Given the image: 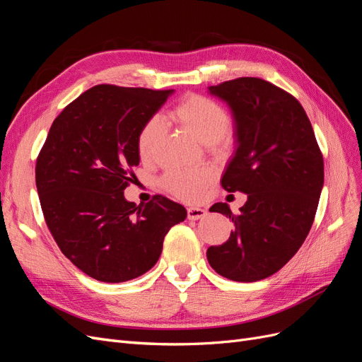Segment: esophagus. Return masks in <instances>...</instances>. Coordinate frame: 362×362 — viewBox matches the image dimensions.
Wrapping results in <instances>:
<instances>
[{
    "label": "esophagus",
    "mask_w": 362,
    "mask_h": 362,
    "mask_svg": "<svg viewBox=\"0 0 362 362\" xmlns=\"http://www.w3.org/2000/svg\"><path fill=\"white\" fill-rule=\"evenodd\" d=\"M206 216L205 208L199 206H189L187 208V218L189 221H198V218H202Z\"/></svg>",
    "instance_id": "1"
}]
</instances>
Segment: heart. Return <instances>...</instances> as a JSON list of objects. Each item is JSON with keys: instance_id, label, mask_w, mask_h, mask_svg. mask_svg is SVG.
<instances>
[{"instance_id": "heart-1", "label": "heart", "mask_w": 362, "mask_h": 362, "mask_svg": "<svg viewBox=\"0 0 362 362\" xmlns=\"http://www.w3.org/2000/svg\"><path fill=\"white\" fill-rule=\"evenodd\" d=\"M172 116L204 144L223 145L228 140V128L231 127V116L221 103L214 101L210 96L201 93H190L184 96L175 105ZM163 134L164 128L158 116H151L145 120V124L141 125L137 134V151L141 160H149L154 157ZM214 178L216 172L213 168H175L163 175L161 185L175 198L194 202L204 198Z\"/></svg>"}]
</instances>
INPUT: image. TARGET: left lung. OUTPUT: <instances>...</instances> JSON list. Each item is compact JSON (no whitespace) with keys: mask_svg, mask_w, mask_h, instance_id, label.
Masks as SVG:
<instances>
[{"mask_svg":"<svg viewBox=\"0 0 362 362\" xmlns=\"http://www.w3.org/2000/svg\"><path fill=\"white\" fill-rule=\"evenodd\" d=\"M237 125V151L222 178L226 192H243L234 214L217 202L210 211L234 223L223 245L210 246V266L231 281L255 282L282 269L303 245L323 187V156L303 107L281 87L255 76L210 86Z\"/></svg>","mask_w":362,"mask_h":362,"instance_id":"8db88e82","label":"left lung"}]
</instances>
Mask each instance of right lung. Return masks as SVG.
Here are the masks:
<instances>
[{"label":"right lung","mask_w":362,"mask_h":362,"mask_svg":"<svg viewBox=\"0 0 362 362\" xmlns=\"http://www.w3.org/2000/svg\"><path fill=\"white\" fill-rule=\"evenodd\" d=\"M172 90L98 84L54 119L36 160V187L49 233L86 275L124 282L154 267L164 235L187 211L156 194L128 202L137 134Z\"/></svg>","instance_id":"1"}]
</instances>
